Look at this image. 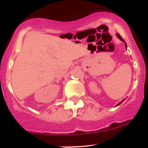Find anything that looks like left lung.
I'll list each match as a JSON object with an SVG mask.
<instances>
[{
	"label": "left lung",
	"instance_id": "left-lung-1",
	"mask_svg": "<svg viewBox=\"0 0 148 148\" xmlns=\"http://www.w3.org/2000/svg\"><path fill=\"white\" fill-rule=\"evenodd\" d=\"M117 36L118 37V38H120V40H122V41H123V42H125V40H123V37H122L121 36H120V35H119V34H117ZM125 47H126V48H127V45H126V43H125ZM123 101H122V102H123ZM122 102H120V103H118V104H117V106H118V105H120V103H121Z\"/></svg>",
	"mask_w": 148,
	"mask_h": 148
}]
</instances>
